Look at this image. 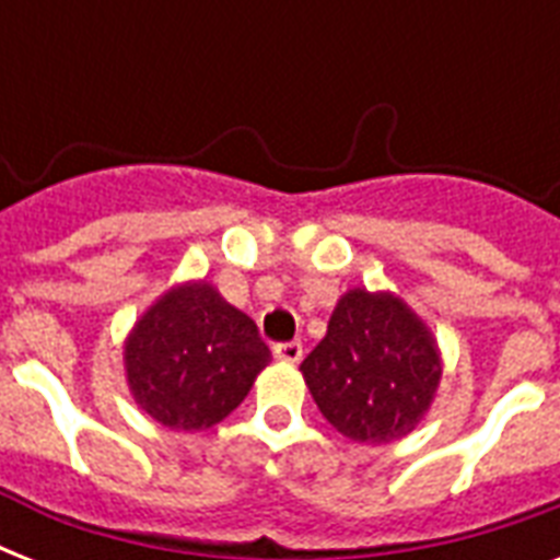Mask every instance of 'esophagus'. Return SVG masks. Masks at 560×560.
Wrapping results in <instances>:
<instances>
[{
	"label": "esophagus",
	"instance_id": "obj_1",
	"mask_svg": "<svg viewBox=\"0 0 560 560\" xmlns=\"http://www.w3.org/2000/svg\"><path fill=\"white\" fill-rule=\"evenodd\" d=\"M272 354H276V360H284V363H299V360H302V342H276V346H272Z\"/></svg>",
	"mask_w": 560,
	"mask_h": 560
}]
</instances>
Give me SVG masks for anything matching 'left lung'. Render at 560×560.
<instances>
[{
  "mask_svg": "<svg viewBox=\"0 0 560 560\" xmlns=\"http://www.w3.org/2000/svg\"><path fill=\"white\" fill-rule=\"evenodd\" d=\"M302 374L328 424L351 442L381 444L416 430L433 404L442 360L400 299L349 290Z\"/></svg>",
  "mask_w": 560,
  "mask_h": 560,
  "instance_id": "1",
  "label": "left lung"
}]
</instances>
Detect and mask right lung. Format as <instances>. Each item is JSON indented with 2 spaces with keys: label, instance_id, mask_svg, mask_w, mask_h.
Listing matches in <instances>:
<instances>
[{
  "label": "right lung",
  "instance_id": "right-lung-1",
  "mask_svg": "<svg viewBox=\"0 0 560 560\" xmlns=\"http://www.w3.org/2000/svg\"><path fill=\"white\" fill-rule=\"evenodd\" d=\"M267 363L270 349L253 319L206 281L165 293L125 346L136 404L171 430L223 421Z\"/></svg>",
  "mask_w": 560,
  "mask_h": 560
}]
</instances>
